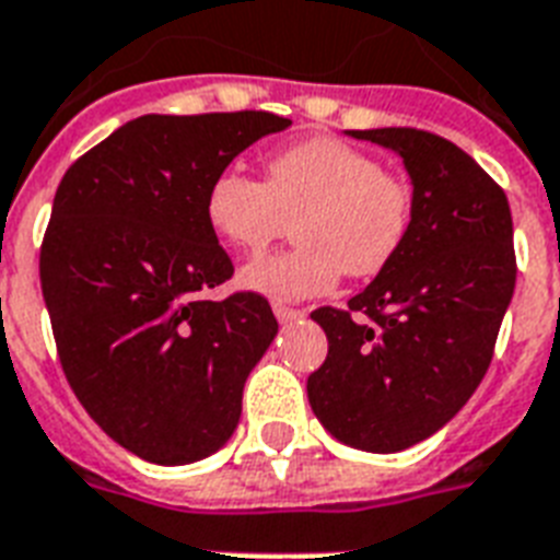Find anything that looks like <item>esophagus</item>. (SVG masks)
Here are the masks:
<instances>
[{
    "label": "esophagus",
    "mask_w": 560,
    "mask_h": 560,
    "mask_svg": "<svg viewBox=\"0 0 560 560\" xmlns=\"http://www.w3.org/2000/svg\"><path fill=\"white\" fill-rule=\"evenodd\" d=\"M272 313H276V319H279L281 325L299 322L304 316V311H295V307H288V304H276V307H272Z\"/></svg>",
    "instance_id": "1"
}]
</instances>
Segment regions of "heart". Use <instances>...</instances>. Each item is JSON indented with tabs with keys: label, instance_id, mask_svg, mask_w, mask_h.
<instances>
[{
	"label": "heart",
	"instance_id": "obj_1",
	"mask_svg": "<svg viewBox=\"0 0 560 560\" xmlns=\"http://www.w3.org/2000/svg\"><path fill=\"white\" fill-rule=\"evenodd\" d=\"M203 215L218 238L258 253L293 221V249L253 258L241 284L272 302H304L368 279L397 258L411 230L413 192L374 154L334 138H313L267 161L265 180L224 170L212 177Z\"/></svg>",
	"mask_w": 560,
	"mask_h": 560
}]
</instances>
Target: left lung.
<instances>
[{
    "mask_svg": "<svg viewBox=\"0 0 560 560\" xmlns=\"http://www.w3.org/2000/svg\"><path fill=\"white\" fill-rule=\"evenodd\" d=\"M348 135L402 161L413 218L397 258L348 311L311 313L327 359L307 376V399L339 443L394 454L443 429L492 362L515 293L512 212L501 186L452 140L420 129ZM351 310L372 325L353 323Z\"/></svg>",
    "mask_w": 560,
    "mask_h": 560,
    "instance_id": "1",
    "label": "left lung"
}]
</instances>
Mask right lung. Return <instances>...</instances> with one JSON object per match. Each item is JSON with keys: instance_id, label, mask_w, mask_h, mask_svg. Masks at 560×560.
I'll use <instances>...</instances> for the list:
<instances>
[{"instance_id": "right-lung-1", "label": "right lung", "mask_w": 560, "mask_h": 560, "mask_svg": "<svg viewBox=\"0 0 560 560\" xmlns=\"http://www.w3.org/2000/svg\"><path fill=\"white\" fill-rule=\"evenodd\" d=\"M288 126L270 112L147 115L59 180L39 253L59 362L91 420L143 460L215 454L279 334L261 295L207 299L233 261L203 198L244 149Z\"/></svg>"}]
</instances>
